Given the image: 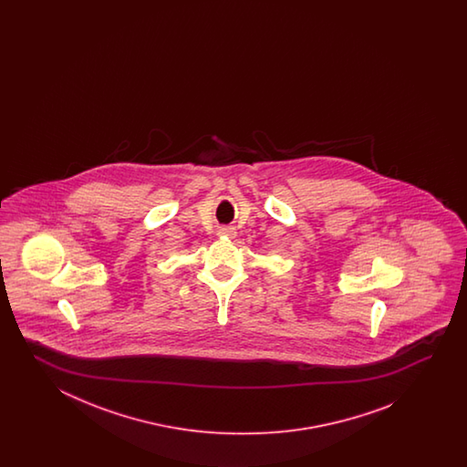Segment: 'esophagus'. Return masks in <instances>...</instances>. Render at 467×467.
Segmentation results:
<instances>
[{
  "mask_svg": "<svg viewBox=\"0 0 467 467\" xmlns=\"http://www.w3.org/2000/svg\"><path fill=\"white\" fill-rule=\"evenodd\" d=\"M235 229L234 227H220L219 230H217V235H220V237H235Z\"/></svg>",
  "mask_w": 467,
  "mask_h": 467,
  "instance_id": "34e87169",
  "label": "esophagus"
}]
</instances>
